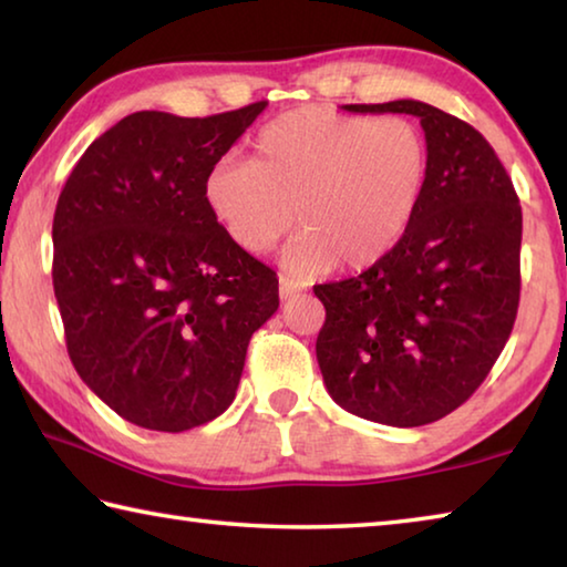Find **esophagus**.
<instances>
[{"label": "esophagus", "instance_id": "1", "mask_svg": "<svg viewBox=\"0 0 567 567\" xmlns=\"http://www.w3.org/2000/svg\"><path fill=\"white\" fill-rule=\"evenodd\" d=\"M305 290L302 282H297L290 275H280V297L282 300H290V297L300 295Z\"/></svg>", "mask_w": 567, "mask_h": 567}]
</instances>
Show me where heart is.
Returning <instances> with one entry per match:
<instances>
[{
	"instance_id": "heart-1",
	"label": "heart",
	"mask_w": 567,
	"mask_h": 567,
	"mask_svg": "<svg viewBox=\"0 0 567 567\" xmlns=\"http://www.w3.org/2000/svg\"><path fill=\"white\" fill-rule=\"evenodd\" d=\"M427 179L430 142L417 122L302 107L257 132L249 162H215L203 197L229 243L249 255L267 252L297 215L302 233L282 262L315 277L334 262L362 270L382 260L415 219Z\"/></svg>"
}]
</instances>
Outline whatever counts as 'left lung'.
I'll return each instance as SVG.
<instances>
[{
    "label": "left lung",
    "instance_id": "left-lung-1",
    "mask_svg": "<svg viewBox=\"0 0 567 567\" xmlns=\"http://www.w3.org/2000/svg\"><path fill=\"white\" fill-rule=\"evenodd\" d=\"M342 110L417 117L430 179L405 237L382 260L315 285L324 305L315 352L340 408L380 425H427L473 395L511 338L520 199L487 140L453 114L417 100Z\"/></svg>",
    "mask_w": 567,
    "mask_h": 567
}]
</instances>
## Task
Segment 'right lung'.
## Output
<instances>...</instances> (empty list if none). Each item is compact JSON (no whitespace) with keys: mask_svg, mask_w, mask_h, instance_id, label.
<instances>
[{"mask_svg":"<svg viewBox=\"0 0 567 567\" xmlns=\"http://www.w3.org/2000/svg\"><path fill=\"white\" fill-rule=\"evenodd\" d=\"M267 102L213 117L134 112L92 142L56 199L52 282L66 352L134 425L182 433L233 405L277 275L229 243L203 197Z\"/></svg>","mask_w":567,"mask_h":567,"instance_id":"obj_1","label":"right lung"}]
</instances>
